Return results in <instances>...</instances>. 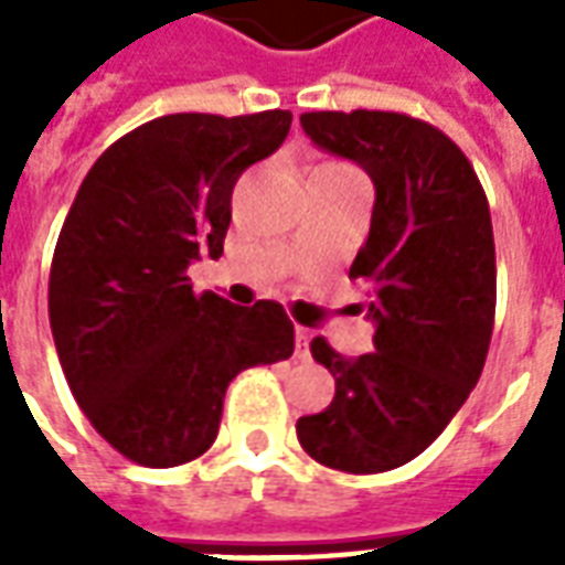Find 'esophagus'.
Wrapping results in <instances>:
<instances>
[{"mask_svg":"<svg viewBox=\"0 0 565 565\" xmlns=\"http://www.w3.org/2000/svg\"><path fill=\"white\" fill-rule=\"evenodd\" d=\"M311 335H308V330H302V327H296V356L299 360H308L311 356Z\"/></svg>","mask_w":565,"mask_h":565,"instance_id":"esophagus-1","label":"esophagus"}]
</instances>
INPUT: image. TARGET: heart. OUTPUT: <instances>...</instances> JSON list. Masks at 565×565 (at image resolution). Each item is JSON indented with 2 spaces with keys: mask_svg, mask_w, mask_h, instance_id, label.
Returning <instances> with one entry per match:
<instances>
[{
  "mask_svg": "<svg viewBox=\"0 0 565 565\" xmlns=\"http://www.w3.org/2000/svg\"><path fill=\"white\" fill-rule=\"evenodd\" d=\"M342 169H348V166H342V162H320L318 169L311 172V178L315 174H330V172H342Z\"/></svg>",
  "mask_w": 565,
  "mask_h": 565,
  "instance_id": "b5f03b06",
  "label": "heart"
}]
</instances>
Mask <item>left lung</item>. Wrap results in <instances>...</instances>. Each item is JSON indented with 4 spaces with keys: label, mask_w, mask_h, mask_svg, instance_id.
Wrapping results in <instances>:
<instances>
[{
    "label": "left lung",
    "mask_w": 565,
    "mask_h": 565,
    "mask_svg": "<svg viewBox=\"0 0 565 565\" xmlns=\"http://www.w3.org/2000/svg\"><path fill=\"white\" fill-rule=\"evenodd\" d=\"M318 148L360 162L375 184L366 245L375 351L342 356L318 335L311 356L335 379L296 436L330 469L372 475L426 450L481 379L497 315V250L484 186L454 141L399 111H308Z\"/></svg>",
    "instance_id": "obj_1"
}]
</instances>
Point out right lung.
<instances>
[{
  "instance_id": "right-lung-1",
  "label": "right lung",
  "mask_w": 565,
  "mask_h": 565,
  "mask_svg": "<svg viewBox=\"0 0 565 565\" xmlns=\"http://www.w3.org/2000/svg\"><path fill=\"white\" fill-rule=\"evenodd\" d=\"M290 111L166 115L105 150L56 238L47 311L60 366L93 429L169 469L217 438L230 381L294 354L278 302L193 294L186 266L223 254L238 174L281 148Z\"/></svg>"
}]
</instances>
